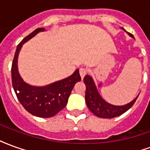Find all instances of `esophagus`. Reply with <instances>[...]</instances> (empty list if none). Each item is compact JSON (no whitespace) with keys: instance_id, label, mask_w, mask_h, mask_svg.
Listing matches in <instances>:
<instances>
[{"instance_id":"obj_1","label":"esophagus","mask_w":150,"mask_h":150,"mask_svg":"<svg viewBox=\"0 0 150 150\" xmlns=\"http://www.w3.org/2000/svg\"><path fill=\"white\" fill-rule=\"evenodd\" d=\"M79 74H80V76H81L82 79H83L85 75L88 74V71L85 68H80L79 69Z\"/></svg>"}]
</instances>
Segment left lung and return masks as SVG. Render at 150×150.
Returning a JSON list of instances; mask_svg holds the SVG:
<instances>
[{"label":"left lung","mask_w":150,"mask_h":150,"mask_svg":"<svg viewBox=\"0 0 150 150\" xmlns=\"http://www.w3.org/2000/svg\"><path fill=\"white\" fill-rule=\"evenodd\" d=\"M122 30H124L123 28ZM129 34L131 37L133 38L132 34ZM83 82L86 85L85 100H86L87 106L88 109L98 117L110 119V118H114L116 116H120L132 107L138 97L137 96L133 100L125 105H121V106L113 105L106 102L101 97L93 79L90 75H85Z\"/></svg>","instance_id":"obj_1"}]
</instances>
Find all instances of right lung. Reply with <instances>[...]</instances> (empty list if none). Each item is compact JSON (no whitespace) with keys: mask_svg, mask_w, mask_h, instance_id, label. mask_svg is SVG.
Instances as JSON below:
<instances>
[{"mask_svg":"<svg viewBox=\"0 0 150 150\" xmlns=\"http://www.w3.org/2000/svg\"><path fill=\"white\" fill-rule=\"evenodd\" d=\"M42 31H45L44 28H38L18 44L12 63V83L18 100L25 110L34 116L49 118L67 106L72 89L77 82L81 80V77L77 69L67 78L44 87L32 86L23 81L18 69L19 52L24 43Z\"/></svg>","mask_w":150,"mask_h":150,"instance_id":"add662e5","label":"right lung"}]
</instances>
